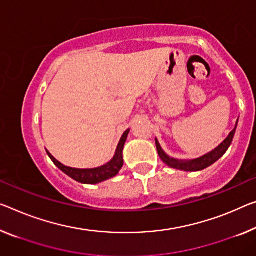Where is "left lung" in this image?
I'll use <instances>...</instances> for the list:
<instances>
[{"instance_id": "8db88e82", "label": "left lung", "mask_w": 256, "mask_h": 256, "mask_svg": "<svg viewBox=\"0 0 256 256\" xmlns=\"http://www.w3.org/2000/svg\"><path fill=\"white\" fill-rule=\"evenodd\" d=\"M236 128H237V124L234 128V130L229 134V136L226 137L222 144H220L218 148L213 150L212 152L208 153L206 156H200L198 159L191 160V161H180V160H175L172 158H169V156L162 151L159 142L156 140V150H158L160 159L164 161L167 166L172 167V168H176L180 169V170H184V172H198V170H202L207 167H210V164H213L215 161H218L221 156L226 152L228 148H229L230 144L232 143L234 132H236Z\"/></svg>"}]
</instances>
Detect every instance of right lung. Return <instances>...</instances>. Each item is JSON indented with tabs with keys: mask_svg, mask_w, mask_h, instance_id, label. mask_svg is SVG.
<instances>
[{
	"mask_svg": "<svg viewBox=\"0 0 256 256\" xmlns=\"http://www.w3.org/2000/svg\"><path fill=\"white\" fill-rule=\"evenodd\" d=\"M128 134H129V129H127V130L124 132L122 137H121L119 145H118L116 148L114 158L102 167H97L92 169H78V168L68 167V166H64V164H60V161L54 159L48 151H46V153H48L49 158L52 160V162L56 164L62 172H64L66 175L70 176V178L76 180V182L84 183V184H96V183L103 182V180L111 178L113 176H116L118 172H119L121 167H122L124 164L122 150H124Z\"/></svg>",
	"mask_w": 256,
	"mask_h": 256,
	"instance_id": "obj_1",
	"label": "right lung"
}]
</instances>
